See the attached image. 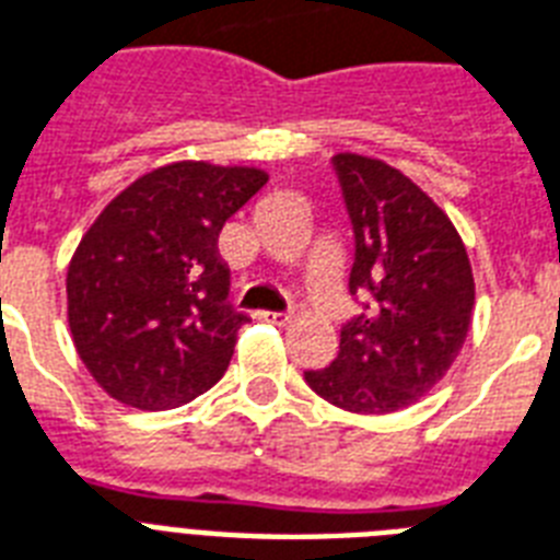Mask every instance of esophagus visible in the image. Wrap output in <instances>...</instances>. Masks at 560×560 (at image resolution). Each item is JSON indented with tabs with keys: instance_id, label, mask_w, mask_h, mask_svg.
Listing matches in <instances>:
<instances>
[{
	"instance_id": "obj_1",
	"label": "esophagus",
	"mask_w": 560,
	"mask_h": 560,
	"mask_svg": "<svg viewBox=\"0 0 560 560\" xmlns=\"http://www.w3.org/2000/svg\"><path fill=\"white\" fill-rule=\"evenodd\" d=\"M258 319L267 322V325H288L290 313H284V311H261V313H258Z\"/></svg>"
}]
</instances>
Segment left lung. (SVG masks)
<instances>
[{"mask_svg": "<svg viewBox=\"0 0 560 560\" xmlns=\"http://www.w3.org/2000/svg\"><path fill=\"white\" fill-rule=\"evenodd\" d=\"M330 166L351 221L348 290L359 313L342 325L334 362L304 371V383L345 411H399L443 380L469 334V256L402 172L362 154H336Z\"/></svg>", "mask_w": 560, "mask_h": 560, "instance_id": "left-lung-1", "label": "left lung"}]
</instances>
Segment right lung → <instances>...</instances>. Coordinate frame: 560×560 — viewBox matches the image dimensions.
I'll list each match as a JSON object with an SVG mask.
<instances>
[{
	"label": "right lung",
	"mask_w": 560,
	"mask_h": 560,
	"mask_svg": "<svg viewBox=\"0 0 560 560\" xmlns=\"http://www.w3.org/2000/svg\"><path fill=\"white\" fill-rule=\"evenodd\" d=\"M265 184V172L244 166L172 163L91 224L68 267V325L112 397L163 411L224 376L249 316L230 302L218 235Z\"/></svg>",
	"instance_id": "obj_1"
}]
</instances>
